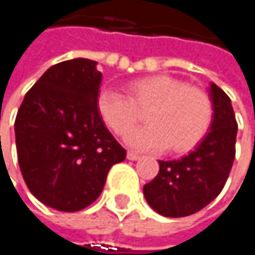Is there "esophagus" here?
I'll return each mask as SVG.
<instances>
[{"label":"esophagus","instance_id":"obj_1","mask_svg":"<svg viewBox=\"0 0 255 255\" xmlns=\"http://www.w3.org/2000/svg\"><path fill=\"white\" fill-rule=\"evenodd\" d=\"M141 156L140 155H137V153H134V152H128L127 153V159L128 161H137V159H140Z\"/></svg>","mask_w":255,"mask_h":255}]
</instances>
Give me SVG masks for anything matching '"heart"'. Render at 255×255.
I'll return each instance as SVG.
<instances>
[{
  "instance_id": "obj_1",
  "label": "heart",
  "mask_w": 255,
  "mask_h": 255,
  "mask_svg": "<svg viewBox=\"0 0 255 255\" xmlns=\"http://www.w3.org/2000/svg\"><path fill=\"white\" fill-rule=\"evenodd\" d=\"M129 97L105 88L96 106L103 123L117 134H126L144 115L146 127L127 134L128 146L137 150H159L168 146L173 153H186L207 135L213 123L210 96L198 87H187L170 75H150L128 85Z\"/></svg>"
}]
</instances>
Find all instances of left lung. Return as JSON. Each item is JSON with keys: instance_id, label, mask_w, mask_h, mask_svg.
I'll return each instance as SVG.
<instances>
[{"instance_id": "1", "label": "left lung", "mask_w": 255, "mask_h": 255, "mask_svg": "<svg viewBox=\"0 0 255 255\" xmlns=\"http://www.w3.org/2000/svg\"><path fill=\"white\" fill-rule=\"evenodd\" d=\"M208 94L213 103L210 132L187 155L159 161V173L144 184L143 195L158 214L186 217L198 213L222 192L235 159L238 124L228 94L214 82Z\"/></svg>"}]
</instances>
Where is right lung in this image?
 <instances>
[{
	"label": "right lung",
	"instance_id": "1",
	"mask_svg": "<svg viewBox=\"0 0 255 255\" xmlns=\"http://www.w3.org/2000/svg\"><path fill=\"white\" fill-rule=\"evenodd\" d=\"M97 62L77 57L48 68L26 93L14 134L30 193L44 205L75 213L102 193L114 164L126 159L96 106Z\"/></svg>",
	"mask_w": 255,
	"mask_h": 255
}]
</instances>
